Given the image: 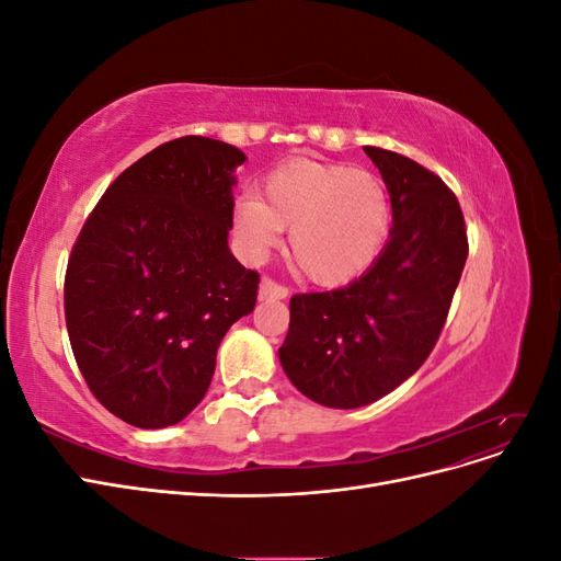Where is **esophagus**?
I'll return each instance as SVG.
<instances>
[{
    "label": "esophagus",
    "mask_w": 561,
    "mask_h": 561,
    "mask_svg": "<svg viewBox=\"0 0 561 561\" xmlns=\"http://www.w3.org/2000/svg\"><path fill=\"white\" fill-rule=\"evenodd\" d=\"M287 295H290V290H287L285 285L271 280V278H262V283H260V299H285Z\"/></svg>",
    "instance_id": "esophagus-1"
}]
</instances>
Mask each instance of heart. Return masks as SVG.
Listing matches in <instances>:
<instances>
[{
  "instance_id": "b5f03b06",
  "label": "heart",
  "mask_w": 561,
  "mask_h": 561,
  "mask_svg": "<svg viewBox=\"0 0 561 561\" xmlns=\"http://www.w3.org/2000/svg\"><path fill=\"white\" fill-rule=\"evenodd\" d=\"M393 227L386 184L351 165L295 161L276 168L262 196H245L233 233L250 260H264L290 229V257L318 285H346L375 266Z\"/></svg>"
}]
</instances>
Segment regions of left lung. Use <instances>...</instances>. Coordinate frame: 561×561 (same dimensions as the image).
<instances>
[{
  "mask_svg": "<svg viewBox=\"0 0 561 561\" xmlns=\"http://www.w3.org/2000/svg\"><path fill=\"white\" fill-rule=\"evenodd\" d=\"M393 206L390 239L367 274L332 293L295 295L278 358L309 400L355 410L426 363L461 280L468 236L454 192L428 168L365 147Z\"/></svg>",
  "mask_w": 561,
  "mask_h": 561,
  "instance_id": "1",
  "label": "left lung"
}]
</instances>
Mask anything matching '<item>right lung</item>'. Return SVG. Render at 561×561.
Wrapping results in <instances>:
<instances>
[{
	"mask_svg": "<svg viewBox=\"0 0 561 561\" xmlns=\"http://www.w3.org/2000/svg\"><path fill=\"white\" fill-rule=\"evenodd\" d=\"M233 145L186 135L98 201L65 274V320L91 393L138 428L175 426L206 396L219 342L257 301L229 250Z\"/></svg>",
	"mask_w": 561,
	"mask_h": 561,
	"instance_id": "add662e5",
	"label": "right lung"
}]
</instances>
